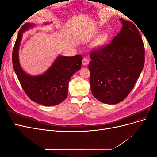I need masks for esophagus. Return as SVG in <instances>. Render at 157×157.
<instances>
[{
	"label": "esophagus",
	"instance_id": "obj_1",
	"mask_svg": "<svg viewBox=\"0 0 157 157\" xmlns=\"http://www.w3.org/2000/svg\"><path fill=\"white\" fill-rule=\"evenodd\" d=\"M89 63V60L86 58H84L82 59V65L84 66H86Z\"/></svg>",
	"mask_w": 157,
	"mask_h": 157
}]
</instances>
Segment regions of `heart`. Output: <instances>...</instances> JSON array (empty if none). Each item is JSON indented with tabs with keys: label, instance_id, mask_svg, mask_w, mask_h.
<instances>
[{
	"label": "heart",
	"instance_id": "heart-1",
	"mask_svg": "<svg viewBox=\"0 0 157 157\" xmlns=\"http://www.w3.org/2000/svg\"><path fill=\"white\" fill-rule=\"evenodd\" d=\"M107 39V35H103L99 37V39H98L96 42V46H101L104 44V43L106 42Z\"/></svg>",
	"mask_w": 157,
	"mask_h": 157
}]
</instances>
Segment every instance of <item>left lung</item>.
Wrapping results in <instances>:
<instances>
[{
  "instance_id": "1",
  "label": "left lung",
  "mask_w": 157,
  "mask_h": 157,
  "mask_svg": "<svg viewBox=\"0 0 157 157\" xmlns=\"http://www.w3.org/2000/svg\"><path fill=\"white\" fill-rule=\"evenodd\" d=\"M120 20V33L110 44L91 52L88 65L93 96L110 105L128 96L145 63L144 45L138 29L132 22Z\"/></svg>"
}]
</instances>
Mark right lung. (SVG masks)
I'll list each match as a JSON object with an SVG mask.
<instances>
[{
    "label": "right lung",
    "mask_w": 157,
    "mask_h": 157,
    "mask_svg": "<svg viewBox=\"0 0 157 157\" xmlns=\"http://www.w3.org/2000/svg\"><path fill=\"white\" fill-rule=\"evenodd\" d=\"M33 26V23H26L19 31L12 52L13 67L22 88L32 101L44 106L58 105L67 97L69 81L81 67L82 56H58L43 74H27L19 61V48L23 33Z\"/></svg>",
    "instance_id": "right-lung-1"
}]
</instances>
